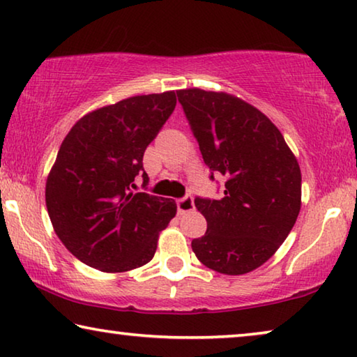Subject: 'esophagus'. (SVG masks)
I'll list each match as a JSON object with an SVG mask.
<instances>
[{
  "instance_id": "34e87169",
  "label": "esophagus",
  "mask_w": 357,
  "mask_h": 357,
  "mask_svg": "<svg viewBox=\"0 0 357 357\" xmlns=\"http://www.w3.org/2000/svg\"><path fill=\"white\" fill-rule=\"evenodd\" d=\"M193 209H195V202H193V196L191 195H186L183 197H180V199H177L178 213H185V212H190Z\"/></svg>"
}]
</instances>
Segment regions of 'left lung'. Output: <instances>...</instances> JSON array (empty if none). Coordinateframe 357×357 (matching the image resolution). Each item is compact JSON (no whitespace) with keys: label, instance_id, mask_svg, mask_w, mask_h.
<instances>
[{"label":"left lung","instance_id":"left-lung-1","mask_svg":"<svg viewBox=\"0 0 357 357\" xmlns=\"http://www.w3.org/2000/svg\"><path fill=\"white\" fill-rule=\"evenodd\" d=\"M177 97L211 180L225 177L220 199H195L207 231L191 249L213 271L245 274L271 259L294 228L300 166L276 126L241 98L196 87Z\"/></svg>","mask_w":357,"mask_h":357}]
</instances>
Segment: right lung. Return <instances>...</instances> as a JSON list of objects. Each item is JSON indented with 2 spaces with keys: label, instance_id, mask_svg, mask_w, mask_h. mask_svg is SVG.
<instances>
[{
  "label": "right lung",
  "instance_id": "add662e5",
  "mask_svg": "<svg viewBox=\"0 0 357 357\" xmlns=\"http://www.w3.org/2000/svg\"><path fill=\"white\" fill-rule=\"evenodd\" d=\"M175 92L135 96L86 114L60 145L46 207L65 248L87 266L123 273L153 259L174 199L134 193L144 153L171 116Z\"/></svg>",
  "mask_w": 357,
  "mask_h": 357
}]
</instances>
